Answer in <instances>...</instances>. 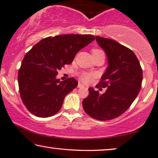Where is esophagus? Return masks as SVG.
<instances>
[{"mask_svg":"<svg viewBox=\"0 0 158 158\" xmlns=\"http://www.w3.org/2000/svg\"><path fill=\"white\" fill-rule=\"evenodd\" d=\"M78 88H85V86L83 85V84H81V83H79L78 84Z\"/></svg>","mask_w":158,"mask_h":158,"instance_id":"1","label":"esophagus"}]
</instances>
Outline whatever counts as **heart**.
Instances as JSON below:
<instances>
[{
	"mask_svg": "<svg viewBox=\"0 0 158 158\" xmlns=\"http://www.w3.org/2000/svg\"><path fill=\"white\" fill-rule=\"evenodd\" d=\"M102 52V51L100 49H98V48H94V49L92 50V54H94V53H97V52ZM93 77H94V74H93L84 72V73H82V74H81V75H80V79H81L82 81L87 83V82H89L92 81Z\"/></svg>",
	"mask_w": 158,
	"mask_h": 158,
	"instance_id": "1",
	"label": "heart"
}]
</instances>
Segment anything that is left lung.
<instances>
[{
  "instance_id": "left-lung-1",
  "label": "left lung",
  "mask_w": 158,
  "mask_h": 158,
  "mask_svg": "<svg viewBox=\"0 0 158 158\" xmlns=\"http://www.w3.org/2000/svg\"><path fill=\"white\" fill-rule=\"evenodd\" d=\"M95 38L108 61L107 68L96 86L106 88V90L100 94L99 91L89 88V94L82 102V105L92 118L110 120L123 114L138 95L143 70L135 53L130 48L112 39L97 35Z\"/></svg>"
}]
</instances>
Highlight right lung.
<instances>
[{
  "instance_id": "1",
  "label": "right lung",
  "mask_w": 158,
  "mask_h": 158,
  "mask_svg": "<svg viewBox=\"0 0 158 158\" xmlns=\"http://www.w3.org/2000/svg\"><path fill=\"white\" fill-rule=\"evenodd\" d=\"M95 37L92 35L65 34L46 37L24 56L19 71V92L26 107L39 117L54 115L64 99L77 86L74 78L60 81L58 71L74 60L77 52Z\"/></svg>"
}]
</instances>
